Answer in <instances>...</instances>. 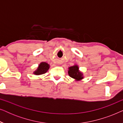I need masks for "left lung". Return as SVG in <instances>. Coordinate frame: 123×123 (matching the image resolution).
<instances>
[{"label": "left lung", "mask_w": 123, "mask_h": 123, "mask_svg": "<svg viewBox=\"0 0 123 123\" xmlns=\"http://www.w3.org/2000/svg\"><path fill=\"white\" fill-rule=\"evenodd\" d=\"M68 69V74L71 78L76 80H80L83 78V74L79 70V67L77 65L70 67Z\"/></svg>", "instance_id": "1"}]
</instances>
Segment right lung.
<instances>
[{
    "instance_id": "add662e5",
    "label": "right lung",
    "mask_w": 123,
    "mask_h": 123,
    "mask_svg": "<svg viewBox=\"0 0 123 123\" xmlns=\"http://www.w3.org/2000/svg\"><path fill=\"white\" fill-rule=\"evenodd\" d=\"M50 68V65L46 62H41L38 65V68L35 71L33 72V74L35 75H41L45 74L48 72Z\"/></svg>"
}]
</instances>
